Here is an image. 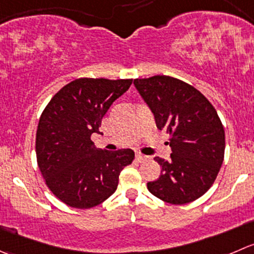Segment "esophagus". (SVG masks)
<instances>
[{
    "instance_id": "34e87169",
    "label": "esophagus",
    "mask_w": 254,
    "mask_h": 254,
    "mask_svg": "<svg viewBox=\"0 0 254 254\" xmlns=\"http://www.w3.org/2000/svg\"><path fill=\"white\" fill-rule=\"evenodd\" d=\"M135 157H136L137 161H144V160L147 159V156H145V155L140 154V152H136V154H135Z\"/></svg>"
}]
</instances>
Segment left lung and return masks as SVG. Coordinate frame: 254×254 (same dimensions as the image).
I'll return each instance as SVG.
<instances>
[{
	"mask_svg": "<svg viewBox=\"0 0 254 254\" xmlns=\"http://www.w3.org/2000/svg\"><path fill=\"white\" fill-rule=\"evenodd\" d=\"M142 99L154 113L157 129L170 135L169 161L155 157L161 175L147 182L160 200L185 205L207 192L225 157V129L207 98L177 78L154 75L135 79Z\"/></svg>",
	"mask_w": 254,
	"mask_h": 254,
	"instance_id": "1",
	"label": "left lung"
}]
</instances>
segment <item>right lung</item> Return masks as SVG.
<instances>
[{"label":"right lung","mask_w":254,"mask_h":254,"mask_svg":"<svg viewBox=\"0 0 254 254\" xmlns=\"http://www.w3.org/2000/svg\"><path fill=\"white\" fill-rule=\"evenodd\" d=\"M132 79L78 78L62 88L39 118L36 154L39 171L57 198L87 210L109 198L120 171L135 154L130 149H97L92 134H100L102 119Z\"/></svg>","instance_id":"1"}]
</instances>
